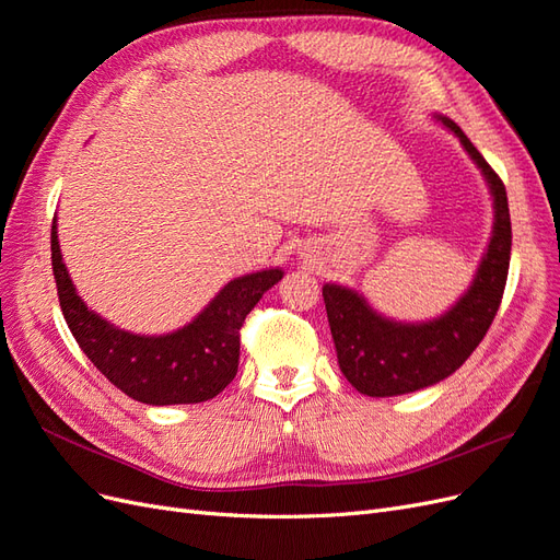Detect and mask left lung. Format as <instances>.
I'll list each match as a JSON object with an SVG mask.
<instances>
[{"label":"left lung","mask_w":560,"mask_h":560,"mask_svg":"<svg viewBox=\"0 0 560 560\" xmlns=\"http://www.w3.org/2000/svg\"><path fill=\"white\" fill-rule=\"evenodd\" d=\"M436 124L460 140L493 198V231L471 282L453 306L425 322L385 317L346 284L322 287L338 366L348 383L369 397H397L448 378L474 352L493 322L506 284L512 254V219L502 179L448 116Z\"/></svg>","instance_id":"1"}]
</instances>
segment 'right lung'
I'll return each instance as SVG.
<instances>
[{"label":"right lung","mask_w":560,"mask_h":560,"mask_svg":"<svg viewBox=\"0 0 560 560\" xmlns=\"http://www.w3.org/2000/svg\"><path fill=\"white\" fill-rule=\"evenodd\" d=\"M50 264L67 327L86 358L135 401L198 404L217 397L238 374L241 327L282 268L233 278L191 322L167 334H132L86 306L62 261L58 219L50 226Z\"/></svg>","instance_id":"1"}]
</instances>
